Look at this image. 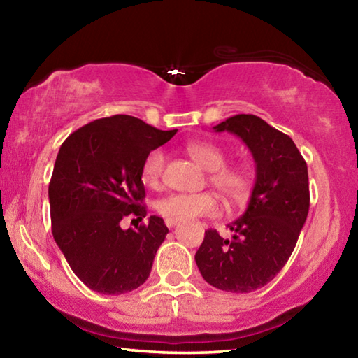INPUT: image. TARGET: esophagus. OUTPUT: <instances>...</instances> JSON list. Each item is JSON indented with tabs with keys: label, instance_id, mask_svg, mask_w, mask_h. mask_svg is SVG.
<instances>
[{
	"label": "esophagus",
	"instance_id": "34e87169",
	"mask_svg": "<svg viewBox=\"0 0 358 358\" xmlns=\"http://www.w3.org/2000/svg\"><path fill=\"white\" fill-rule=\"evenodd\" d=\"M177 222H178V220H173V217H166V226L167 227L177 226Z\"/></svg>",
	"mask_w": 358,
	"mask_h": 358
}]
</instances>
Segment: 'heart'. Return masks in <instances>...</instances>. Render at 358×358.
Returning <instances> with one entry per match:
<instances>
[{
    "mask_svg": "<svg viewBox=\"0 0 358 358\" xmlns=\"http://www.w3.org/2000/svg\"><path fill=\"white\" fill-rule=\"evenodd\" d=\"M186 151L194 161L210 172V183L230 203L245 201L251 191V173L241 166H226L227 156L213 142L192 141L186 143ZM166 156L162 150L150 151L142 166L145 185L157 186L164 175ZM157 211L173 220H194L199 216H215L220 213V201L213 192L183 194L172 192L156 203Z\"/></svg>",
    "mask_w": 358,
    "mask_h": 358,
    "instance_id": "b5f03b06",
    "label": "heart"
}]
</instances>
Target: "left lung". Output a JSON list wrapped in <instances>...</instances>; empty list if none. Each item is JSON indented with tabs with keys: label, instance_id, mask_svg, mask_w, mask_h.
<instances>
[{
	"label": "left lung",
	"instance_id": "1",
	"mask_svg": "<svg viewBox=\"0 0 358 358\" xmlns=\"http://www.w3.org/2000/svg\"><path fill=\"white\" fill-rule=\"evenodd\" d=\"M213 129L243 141L256 181L246 211L229 224L232 238L205 230L196 264L213 287L248 294L273 280L294 251L310 210L308 167L292 138L256 115H235Z\"/></svg>",
	"mask_w": 358,
	"mask_h": 358
}]
</instances>
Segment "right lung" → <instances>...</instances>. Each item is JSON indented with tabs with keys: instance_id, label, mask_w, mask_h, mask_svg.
Masks as SVG:
<instances>
[{
	"instance_id": "right-lung-1",
	"label": "right lung",
	"mask_w": 358,
	"mask_h": 358,
	"mask_svg": "<svg viewBox=\"0 0 358 358\" xmlns=\"http://www.w3.org/2000/svg\"><path fill=\"white\" fill-rule=\"evenodd\" d=\"M177 129L161 131L129 115L94 120L66 138L48 185L52 234L76 276L99 294L131 292L147 281L169 229L159 216L142 221V166Z\"/></svg>"
}]
</instances>
